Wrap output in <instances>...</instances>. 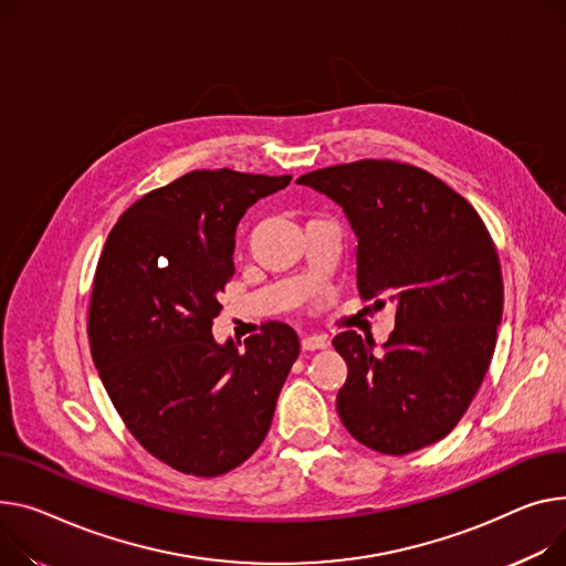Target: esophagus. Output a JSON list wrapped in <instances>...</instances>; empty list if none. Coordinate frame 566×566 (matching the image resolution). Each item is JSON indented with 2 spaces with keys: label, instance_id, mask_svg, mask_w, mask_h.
I'll list each match as a JSON object with an SVG mask.
<instances>
[{
  "label": "esophagus",
  "instance_id": "obj_1",
  "mask_svg": "<svg viewBox=\"0 0 566 566\" xmlns=\"http://www.w3.org/2000/svg\"><path fill=\"white\" fill-rule=\"evenodd\" d=\"M327 346H329V342H327V336H323V334H310V336L303 338V350H305V353L325 350Z\"/></svg>",
  "mask_w": 566,
  "mask_h": 566
}]
</instances>
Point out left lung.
<instances>
[{"instance_id":"obj_1","label":"left lung","mask_w":566,"mask_h":566,"mask_svg":"<svg viewBox=\"0 0 566 566\" xmlns=\"http://www.w3.org/2000/svg\"><path fill=\"white\" fill-rule=\"evenodd\" d=\"M344 209L357 237V289L396 307L375 350L348 329L336 409L346 430L385 455L443 439L464 417L496 348L501 263L478 211L434 175L396 161H355L297 179Z\"/></svg>"}]
</instances>
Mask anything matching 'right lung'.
Instances as JSON below:
<instances>
[{
    "mask_svg": "<svg viewBox=\"0 0 566 566\" xmlns=\"http://www.w3.org/2000/svg\"><path fill=\"white\" fill-rule=\"evenodd\" d=\"M289 181L193 170L134 202L104 243L88 312L93 361L129 432L181 473L243 464L266 439L300 355L293 327L275 321L245 348L211 334L239 220Z\"/></svg>",
    "mask_w": 566,
    "mask_h": 566,
    "instance_id": "1",
    "label": "right lung"
}]
</instances>
